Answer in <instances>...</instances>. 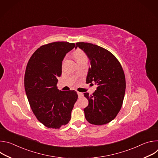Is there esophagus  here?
Here are the masks:
<instances>
[{"instance_id": "34e87169", "label": "esophagus", "mask_w": 158, "mask_h": 158, "mask_svg": "<svg viewBox=\"0 0 158 158\" xmlns=\"http://www.w3.org/2000/svg\"><path fill=\"white\" fill-rule=\"evenodd\" d=\"M77 94H78V97L79 98H81L83 96V94L82 93H80V92H77Z\"/></svg>"}]
</instances>
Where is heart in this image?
<instances>
[{
    "instance_id": "obj_1",
    "label": "heart",
    "mask_w": 158,
    "mask_h": 158,
    "mask_svg": "<svg viewBox=\"0 0 158 158\" xmlns=\"http://www.w3.org/2000/svg\"><path fill=\"white\" fill-rule=\"evenodd\" d=\"M74 55L77 60L79 59H81V58H82L84 57H85V54L83 53V52L80 50H77L76 51H75L74 53Z\"/></svg>"
}]
</instances>
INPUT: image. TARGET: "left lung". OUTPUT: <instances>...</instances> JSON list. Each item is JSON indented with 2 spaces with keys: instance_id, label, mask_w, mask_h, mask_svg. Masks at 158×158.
<instances>
[{
  "instance_id": "1",
  "label": "left lung",
  "mask_w": 158,
  "mask_h": 158,
  "mask_svg": "<svg viewBox=\"0 0 158 158\" xmlns=\"http://www.w3.org/2000/svg\"><path fill=\"white\" fill-rule=\"evenodd\" d=\"M89 59L86 83L98 85L93 94L84 93L89 104L84 109L86 120L92 124L102 125L113 120L119 112L126 89V79L122 66L107 50L91 43L77 42Z\"/></svg>"
}]
</instances>
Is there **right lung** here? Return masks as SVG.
Here are the masks:
<instances>
[{
    "label": "right lung",
    "instance_id": "1",
    "mask_svg": "<svg viewBox=\"0 0 158 158\" xmlns=\"http://www.w3.org/2000/svg\"><path fill=\"white\" fill-rule=\"evenodd\" d=\"M74 43L56 42L38 48L26 70L24 86L31 107L37 119L49 128L59 129L69 122L78 96L75 91H60L57 78L62 61Z\"/></svg>",
    "mask_w": 158,
    "mask_h": 158
}]
</instances>
